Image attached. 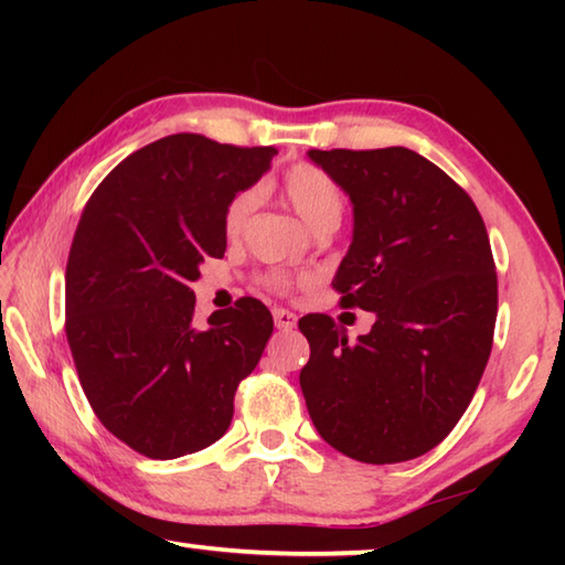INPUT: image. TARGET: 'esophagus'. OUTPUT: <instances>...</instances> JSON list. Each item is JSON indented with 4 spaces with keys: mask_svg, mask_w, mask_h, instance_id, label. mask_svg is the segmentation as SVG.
<instances>
[{
    "mask_svg": "<svg viewBox=\"0 0 565 565\" xmlns=\"http://www.w3.org/2000/svg\"><path fill=\"white\" fill-rule=\"evenodd\" d=\"M274 323H276V329L291 331L296 327V317L286 309H274Z\"/></svg>",
    "mask_w": 565,
    "mask_h": 565,
    "instance_id": "esophagus-1",
    "label": "esophagus"
}]
</instances>
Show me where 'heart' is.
Returning a JSON list of instances; mask_svg holds the SVG:
<instances>
[{
  "label": "heart",
  "mask_w": 565,
  "mask_h": 565,
  "mask_svg": "<svg viewBox=\"0 0 565 565\" xmlns=\"http://www.w3.org/2000/svg\"><path fill=\"white\" fill-rule=\"evenodd\" d=\"M284 202L294 209V214L311 228L319 232L323 226L337 228L343 216V194L327 171L311 164H296L286 171L281 179ZM256 202V191H242L224 214V234L228 242H236L252 218Z\"/></svg>",
  "instance_id": "obj_1"
}]
</instances>
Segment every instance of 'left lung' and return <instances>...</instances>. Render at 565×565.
Here are the masks:
<instances>
[{
	"label": "left lung",
	"mask_w": 565,
	"mask_h": 565,
	"mask_svg": "<svg viewBox=\"0 0 565 565\" xmlns=\"http://www.w3.org/2000/svg\"><path fill=\"white\" fill-rule=\"evenodd\" d=\"M309 159L353 206L333 289L376 321L356 341L323 313L299 321L311 347L299 376L306 408L343 456L411 461L451 434L491 356L499 284L486 224L411 149H311Z\"/></svg>",
	"instance_id": "8db88e82"
}]
</instances>
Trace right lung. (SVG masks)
Wrapping results in <instances>:
<instances>
[{"label": "right lung", "instance_id": "add662e5", "mask_svg": "<svg viewBox=\"0 0 565 565\" xmlns=\"http://www.w3.org/2000/svg\"><path fill=\"white\" fill-rule=\"evenodd\" d=\"M274 154L171 134L114 167L84 206L66 262V341L94 414L134 451L169 461L232 424L274 319L244 296L199 327L191 281L206 256H224L226 206Z\"/></svg>", "mask_w": 565, "mask_h": 565}]
</instances>
